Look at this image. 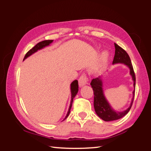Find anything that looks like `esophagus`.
Wrapping results in <instances>:
<instances>
[{
	"label": "esophagus",
	"mask_w": 151,
	"mask_h": 151,
	"mask_svg": "<svg viewBox=\"0 0 151 151\" xmlns=\"http://www.w3.org/2000/svg\"><path fill=\"white\" fill-rule=\"evenodd\" d=\"M88 83V78L86 75H83L80 77L79 79V85L80 87H83Z\"/></svg>",
	"instance_id": "34e87169"
}]
</instances>
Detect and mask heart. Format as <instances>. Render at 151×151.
<instances>
[{
	"label": "heart",
	"instance_id": "heart-1",
	"mask_svg": "<svg viewBox=\"0 0 151 151\" xmlns=\"http://www.w3.org/2000/svg\"><path fill=\"white\" fill-rule=\"evenodd\" d=\"M108 57V53L106 52H104L101 54V60L104 62L106 60Z\"/></svg>",
	"mask_w": 151,
	"mask_h": 151
}]
</instances>
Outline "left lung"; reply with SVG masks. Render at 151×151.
<instances>
[{"instance_id": "obj_1", "label": "left lung", "mask_w": 151, "mask_h": 151, "mask_svg": "<svg viewBox=\"0 0 151 151\" xmlns=\"http://www.w3.org/2000/svg\"><path fill=\"white\" fill-rule=\"evenodd\" d=\"M115 53L114 56L113 64L116 63H123L127 65L130 69V74L134 81V90L133 91V98L129 107L123 111H117L113 109L111 105L109 104L104 94L103 89V81L101 77L99 76L96 78L93 79L91 83L94 92V108L97 115L104 121L109 122L118 120L126 115L129 113L132 107V103L134 99L135 89V76L134 71L133 67L132 65L130 57L129 55L122 48L116 43H115Z\"/></svg>"}]
</instances>
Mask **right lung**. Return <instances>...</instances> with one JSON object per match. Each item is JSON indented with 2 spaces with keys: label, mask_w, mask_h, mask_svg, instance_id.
I'll return each mask as SVG.
<instances>
[{
  "label": "right lung",
  "mask_w": 151,
  "mask_h": 151,
  "mask_svg": "<svg viewBox=\"0 0 151 151\" xmlns=\"http://www.w3.org/2000/svg\"><path fill=\"white\" fill-rule=\"evenodd\" d=\"M53 42V40H44L42 41V42H41L38 43L36 44L35 46L32 48L29 51H28L27 52V53L26 54V55L23 59V60H24L26 58H27L28 57H29V56H31L32 54L35 53V52H36L38 51V50H42L43 48L46 47L47 46H49V45L51 44L52 42ZM78 91H79V85H78V81L77 80H75L72 82V83L70 84V92H71V101H70V106L69 108H68V112L67 113V115L65 117L64 119L63 120H65L66 118H67V116H68L70 111V109L72 108V102H73V99H74V97L76 96V94L78 93Z\"/></svg>",
  "instance_id": "1"
}]
</instances>
